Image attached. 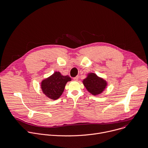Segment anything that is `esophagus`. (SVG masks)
Returning <instances> with one entry per match:
<instances>
[{
  "mask_svg": "<svg viewBox=\"0 0 148 148\" xmlns=\"http://www.w3.org/2000/svg\"><path fill=\"white\" fill-rule=\"evenodd\" d=\"M73 80H78V79H79V76H76V77H73Z\"/></svg>",
  "mask_w": 148,
  "mask_h": 148,
  "instance_id": "obj_1",
  "label": "esophagus"
}]
</instances>
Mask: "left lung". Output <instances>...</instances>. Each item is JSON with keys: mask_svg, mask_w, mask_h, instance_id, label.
Listing matches in <instances>:
<instances>
[{"mask_svg": "<svg viewBox=\"0 0 148 148\" xmlns=\"http://www.w3.org/2000/svg\"><path fill=\"white\" fill-rule=\"evenodd\" d=\"M83 84L88 92L95 96L101 93L107 86V82L104 79L93 73L88 75L87 77L83 80Z\"/></svg>", "mask_w": 148, "mask_h": 148, "instance_id": "left-lung-1", "label": "left lung"}]
</instances>
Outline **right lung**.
<instances>
[{
  "label": "right lung",
  "instance_id": "obj_1",
  "mask_svg": "<svg viewBox=\"0 0 148 148\" xmlns=\"http://www.w3.org/2000/svg\"><path fill=\"white\" fill-rule=\"evenodd\" d=\"M71 80V78L69 76H63L59 72H55L42 82L41 88L47 97L56 100L63 92L66 84Z\"/></svg>",
  "mask_w": 148,
  "mask_h": 148
}]
</instances>
